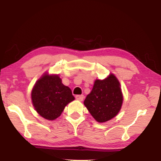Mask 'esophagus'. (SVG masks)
Listing matches in <instances>:
<instances>
[{
	"label": "esophagus",
	"instance_id": "34e87169",
	"mask_svg": "<svg viewBox=\"0 0 161 161\" xmlns=\"http://www.w3.org/2000/svg\"><path fill=\"white\" fill-rule=\"evenodd\" d=\"M75 98L77 99V100L82 101L83 100V98H84V96H83V95H76Z\"/></svg>",
	"mask_w": 161,
	"mask_h": 161
}]
</instances>
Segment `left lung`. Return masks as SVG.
I'll return each instance as SVG.
<instances>
[{
    "instance_id": "left-lung-1",
    "label": "left lung",
    "mask_w": 161,
    "mask_h": 161,
    "mask_svg": "<svg viewBox=\"0 0 161 161\" xmlns=\"http://www.w3.org/2000/svg\"><path fill=\"white\" fill-rule=\"evenodd\" d=\"M123 97L120 84L113 74L105 80H96L84 100L89 113L99 122H107L119 112Z\"/></svg>"
}]
</instances>
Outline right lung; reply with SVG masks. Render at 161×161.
Returning a JSON list of instances; mask_svg holds the SVG:
<instances>
[{
  "label": "right lung",
  "instance_id": "add662e5",
  "mask_svg": "<svg viewBox=\"0 0 161 161\" xmlns=\"http://www.w3.org/2000/svg\"><path fill=\"white\" fill-rule=\"evenodd\" d=\"M33 105L37 113L48 120L58 118L68 103L75 100L71 89L61 83L58 75H44L33 88Z\"/></svg>",
  "mask_w": 161,
  "mask_h": 161
}]
</instances>
